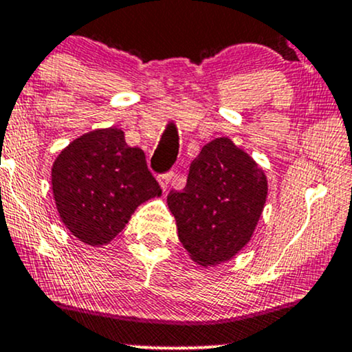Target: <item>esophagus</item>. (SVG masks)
<instances>
[{"label":"esophagus","instance_id":"esophagus-1","mask_svg":"<svg viewBox=\"0 0 352 352\" xmlns=\"http://www.w3.org/2000/svg\"><path fill=\"white\" fill-rule=\"evenodd\" d=\"M172 179H173V172H168V173H164V175H160L158 177V184H160V187H162V190H167L168 188V185H170V182H172Z\"/></svg>","mask_w":352,"mask_h":352}]
</instances>
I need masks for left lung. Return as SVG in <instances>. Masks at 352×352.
<instances>
[{
	"mask_svg": "<svg viewBox=\"0 0 352 352\" xmlns=\"http://www.w3.org/2000/svg\"><path fill=\"white\" fill-rule=\"evenodd\" d=\"M267 199V177L230 138L208 142L190 164L184 190L167 197L179 239L204 267L232 258L249 244Z\"/></svg>",
	"mask_w": 352,
	"mask_h": 352,
	"instance_id": "8db88e82",
	"label": "left lung"
}]
</instances>
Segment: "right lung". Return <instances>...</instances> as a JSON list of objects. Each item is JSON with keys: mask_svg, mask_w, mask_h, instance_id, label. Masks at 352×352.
I'll return each mask as SVG.
<instances>
[{"mask_svg": "<svg viewBox=\"0 0 352 352\" xmlns=\"http://www.w3.org/2000/svg\"><path fill=\"white\" fill-rule=\"evenodd\" d=\"M52 188L61 222L88 245L113 241L135 208L162 195L144 150L126 145L115 126L85 133L61 150Z\"/></svg>", "mask_w": 352, "mask_h": 352, "instance_id": "1", "label": "right lung"}]
</instances>
